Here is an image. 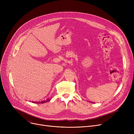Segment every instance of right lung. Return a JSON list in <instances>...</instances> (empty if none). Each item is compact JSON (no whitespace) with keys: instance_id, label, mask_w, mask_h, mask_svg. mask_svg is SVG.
<instances>
[{"instance_id":"right-lung-1","label":"right lung","mask_w":134,"mask_h":134,"mask_svg":"<svg viewBox=\"0 0 134 134\" xmlns=\"http://www.w3.org/2000/svg\"><path fill=\"white\" fill-rule=\"evenodd\" d=\"M49 99H48L47 100H43V101H41V102H32V103H36V104H40V103H41V104H43V103H46V102H47V101H49Z\"/></svg>"}]
</instances>
